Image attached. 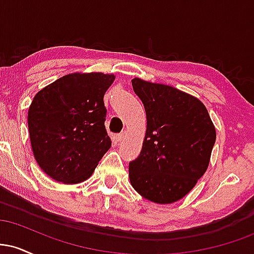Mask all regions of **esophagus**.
Returning a JSON list of instances; mask_svg holds the SVG:
<instances>
[{
	"label": "esophagus",
	"instance_id": "34e87169",
	"mask_svg": "<svg viewBox=\"0 0 254 254\" xmlns=\"http://www.w3.org/2000/svg\"><path fill=\"white\" fill-rule=\"evenodd\" d=\"M125 135H127V132H125V131H123V132H121V133H118L117 136H116V139H117L118 142H122L124 139V137H125Z\"/></svg>",
	"mask_w": 254,
	"mask_h": 254
}]
</instances>
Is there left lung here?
<instances>
[{
	"instance_id": "left-lung-1",
	"label": "left lung",
	"mask_w": 254,
	"mask_h": 254,
	"mask_svg": "<svg viewBox=\"0 0 254 254\" xmlns=\"http://www.w3.org/2000/svg\"><path fill=\"white\" fill-rule=\"evenodd\" d=\"M147 115L142 150L130 161L132 188L154 203L182 199L205 173L216 131L197 98L174 87L133 78Z\"/></svg>"
}]
</instances>
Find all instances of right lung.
<instances>
[{
    "label": "right lung",
    "mask_w": 254,
    "mask_h": 254,
    "mask_svg": "<svg viewBox=\"0 0 254 254\" xmlns=\"http://www.w3.org/2000/svg\"><path fill=\"white\" fill-rule=\"evenodd\" d=\"M113 80L112 74L75 72L36 94L28 110L32 150L52 179L84 182L110 149L104 95Z\"/></svg>",
    "instance_id": "add662e5"
}]
</instances>
